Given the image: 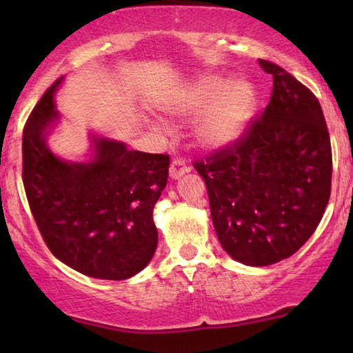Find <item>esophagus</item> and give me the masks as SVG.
Returning <instances> with one entry per match:
<instances>
[{
    "instance_id": "34e87169",
    "label": "esophagus",
    "mask_w": 353,
    "mask_h": 353,
    "mask_svg": "<svg viewBox=\"0 0 353 353\" xmlns=\"http://www.w3.org/2000/svg\"><path fill=\"white\" fill-rule=\"evenodd\" d=\"M190 172V167L186 165L185 161H181V159H173L172 163H170V176L175 178H181L185 173Z\"/></svg>"
}]
</instances>
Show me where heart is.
<instances>
[{"label": "heart", "mask_w": 353, "mask_h": 353, "mask_svg": "<svg viewBox=\"0 0 353 353\" xmlns=\"http://www.w3.org/2000/svg\"><path fill=\"white\" fill-rule=\"evenodd\" d=\"M255 108V96L249 85L234 83L220 77H205L190 86L173 104L181 115H196L205 110L196 127L199 141L207 148L233 143L244 132Z\"/></svg>", "instance_id": "heart-1"}]
</instances>
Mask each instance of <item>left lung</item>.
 Listing matches in <instances>:
<instances>
[{"label": "left lung", "mask_w": 353, "mask_h": 353, "mask_svg": "<svg viewBox=\"0 0 353 353\" xmlns=\"http://www.w3.org/2000/svg\"><path fill=\"white\" fill-rule=\"evenodd\" d=\"M272 98L233 143L197 159L220 244L265 267L296 254L316 230L331 196L332 152L316 96L273 62Z\"/></svg>", "instance_id": "obj_1"}]
</instances>
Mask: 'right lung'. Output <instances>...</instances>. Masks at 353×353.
Wrapping results in <instances>:
<instances>
[{
    "label": "right lung",
    "instance_id": "1",
    "mask_svg": "<svg viewBox=\"0 0 353 353\" xmlns=\"http://www.w3.org/2000/svg\"><path fill=\"white\" fill-rule=\"evenodd\" d=\"M57 79L28 115L22 137V181L48 249L77 272L122 281L146 267L157 248L152 209L167 185L168 154L130 151L94 139L88 163L57 159L46 132L57 119Z\"/></svg>",
    "mask_w": 353,
    "mask_h": 353
}]
</instances>
